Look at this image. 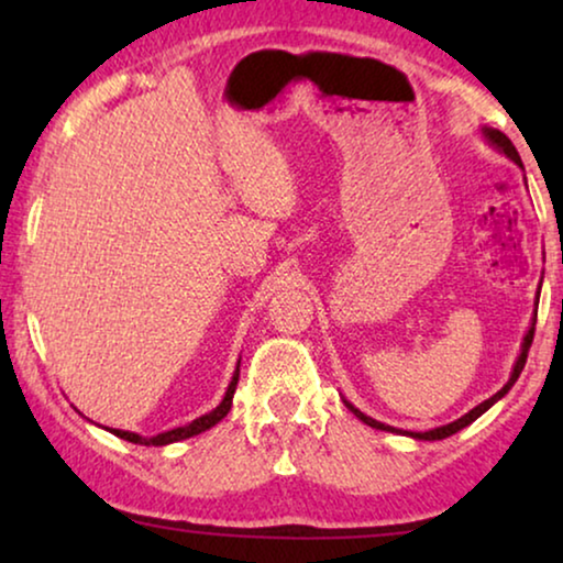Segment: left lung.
<instances>
[{
    "label": "left lung",
    "instance_id": "obj_1",
    "mask_svg": "<svg viewBox=\"0 0 563 563\" xmlns=\"http://www.w3.org/2000/svg\"><path fill=\"white\" fill-rule=\"evenodd\" d=\"M482 135H484V141H487L492 148H497L499 153H505L507 158L510 161H515V164L518 166H522V161H520V156H518V151H515V145H512V141L510 137H507L505 133H499V130H495V128H482ZM533 333H536V320L530 322V328H528V333H526V338H522V345H520V356H518V361H515V366H512V374H510V379H507V384L503 389L497 391V395H492L489 399H484L482 405H476L474 410H468L466 415H461L459 420H453V422H449V426H441V428H433V430H426V433H412V430H397V428H391V426H384V422H379V420H374V418H368V415H364L358 410V407H353L349 399L343 397V402H345V407H349V410L356 415V418L361 420V422H366L368 428H376V430H387V433H399V435H410V438H415V441H443V438H449V435H453V433H459V430H464L466 426H472V422L476 420V418H482L484 412L489 410L492 405L495 402H499V399H503L507 391L512 389V384L518 382V376H520V372H522V366H526V358H528V351H530V343H533Z\"/></svg>",
    "mask_w": 563,
    "mask_h": 563
}]
</instances>
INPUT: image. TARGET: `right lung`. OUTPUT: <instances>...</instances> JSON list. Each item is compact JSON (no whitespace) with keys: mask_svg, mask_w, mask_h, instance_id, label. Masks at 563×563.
I'll use <instances>...</instances> for the list:
<instances>
[{"mask_svg":"<svg viewBox=\"0 0 563 563\" xmlns=\"http://www.w3.org/2000/svg\"><path fill=\"white\" fill-rule=\"evenodd\" d=\"M238 374H241V361H238V366H235V372H233V379H230V384H228V391H225V397H222V402H220L218 407H214V410L202 415V418L187 422V426L174 428V430H166V433H158V435H153V438L130 433V430H118V428H107V430H110L112 435L122 438V441L141 443V445H168V443L184 441V438H191V435L205 433V430H210L212 426H218V422L230 412V407H233V395H235V387H238Z\"/></svg>","mask_w":563,"mask_h":563,"instance_id":"obj_1","label":"right lung"}]
</instances>
